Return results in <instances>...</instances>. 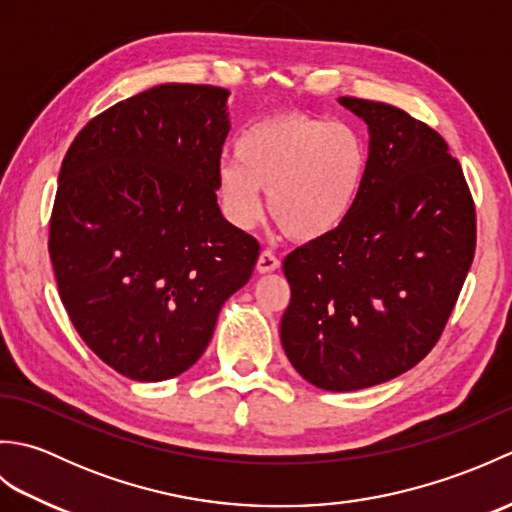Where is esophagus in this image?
<instances>
[{"label":"esophagus","mask_w":512,"mask_h":512,"mask_svg":"<svg viewBox=\"0 0 512 512\" xmlns=\"http://www.w3.org/2000/svg\"><path fill=\"white\" fill-rule=\"evenodd\" d=\"M279 266H281V262L273 250H262V255H259V259H257L259 273H273V270H277Z\"/></svg>","instance_id":"34e87169"}]
</instances>
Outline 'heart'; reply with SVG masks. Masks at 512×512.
Masks as SVG:
<instances>
[{"mask_svg": "<svg viewBox=\"0 0 512 512\" xmlns=\"http://www.w3.org/2000/svg\"><path fill=\"white\" fill-rule=\"evenodd\" d=\"M367 173L361 134L341 121L310 114L259 118L235 140V160L217 171L224 215L239 228L268 211L284 231L312 242L336 231L352 213Z\"/></svg>", "mask_w": 512, "mask_h": 512, "instance_id": "heart-1", "label": "heart"}]
</instances>
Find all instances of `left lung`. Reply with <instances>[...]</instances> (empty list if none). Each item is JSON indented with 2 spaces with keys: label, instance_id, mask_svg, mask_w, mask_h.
Here are the masks:
<instances>
[{
  "label": "left lung",
  "instance_id": "1",
  "mask_svg": "<svg viewBox=\"0 0 512 512\" xmlns=\"http://www.w3.org/2000/svg\"><path fill=\"white\" fill-rule=\"evenodd\" d=\"M369 127L367 173L347 220L284 259L281 343L328 391L380 385L427 356L475 255V202L436 129L400 107L341 96Z\"/></svg>",
  "mask_w": 512,
  "mask_h": 512
}]
</instances>
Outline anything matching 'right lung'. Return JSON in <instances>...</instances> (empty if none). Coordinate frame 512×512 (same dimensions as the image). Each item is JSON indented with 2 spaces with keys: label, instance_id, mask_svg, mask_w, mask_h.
<instances>
[{
  "label": "right lung",
  "instance_id": "right-lung-1",
  "mask_svg": "<svg viewBox=\"0 0 512 512\" xmlns=\"http://www.w3.org/2000/svg\"><path fill=\"white\" fill-rule=\"evenodd\" d=\"M228 90L165 83L112 105L63 158L48 250L85 345L132 380L198 361L259 242L217 206Z\"/></svg>",
  "mask_w": 512,
  "mask_h": 512
}]
</instances>
